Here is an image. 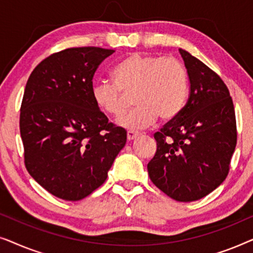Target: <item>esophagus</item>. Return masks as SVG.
<instances>
[{
  "instance_id": "1",
  "label": "esophagus",
  "mask_w": 253,
  "mask_h": 253,
  "mask_svg": "<svg viewBox=\"0 0 253 253\" xmlns=\"http://www.w3.org/2000/svg\"><path fill=\"white\" fill-rule=\"evenodd\" d=\"M138 136H139V133L133 132V131H127V132H126V139L129 140V141L133 140L134 138H137Z\"/></svg>"
}]
</instances>
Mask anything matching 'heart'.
I'll return each mask as SVG.
<instances>
[{
  "label": "heart",
  "mask_w": 253,
  "mask_h": 253,
  "mask_svg": "<svg viewBox=\"0 0 253 253\" xmlns=\"http://www.w3.org/2000/svg\"><path fill=\"white\" fill-rule=\"evenodd\" d=\"M113 83H98L92 87L96 107L107 115L119 117L129 108L134 95L137 109L120 119L121 126L143 130L176 119L189 95V76L178 58L133 53L112 70Z\"/></svg>",
  "instance_id": "b5f03b06"
}]
</instances>
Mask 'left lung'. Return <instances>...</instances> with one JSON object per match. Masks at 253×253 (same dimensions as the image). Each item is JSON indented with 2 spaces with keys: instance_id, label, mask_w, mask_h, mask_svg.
<instances>
[{
  "instance_id": "1",
  "label": "left lung",
  "mask_w": 253,
  "mask_h": 253,
  "mask_svg": "<svg viewBox=\"0 0 253 253\" xmlns=\"http://www.w3.org/2000/svg\"><path fill=\"white\" fill-rule=\"evenodd\" d=\"M190 82L179 115L154 133L157 152L147 170L153 184L177 202H195L226 179L237 143L229 89L220 76L179 48Z\"/></svg>"
}]
</instances>
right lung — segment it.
I'll return each mask as SVG.
<instances>
[{"label": "right lung", "instance_id": "add662e5", "mask_svg": "<svg viewBox=\"0 0 253 253\" xmlns=\"http://www.w3.org/2000/svg\"><path fill=\"white\" fill-rule=\"evenodd\" d=\"M114 53L99 47L57 51L34 68L20 106L24 162L57 198L76 202L101 186L126 143L93 101V76Z\"/></svg>", "mask_w": 253, "mask_h": 253}]
</instances>
